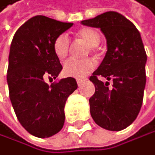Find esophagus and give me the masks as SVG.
<instances>
[{"label":"esophagus","mask_w":155,"mask_h":155,"mask_svg":"<svg viewBox=\"0 0 155 155\" xmlns=\"http://www.w3.org/2000/svg\"><path fill=\"white\" fill-rule=\"evenodd\" d=\"M76 81H77V84H78V85L80 86L82 83H83L84 81H86V78H78Z\"/></svg>","instance_id":"obj_1"}]
</instances>
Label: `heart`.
<instances>
[{"label":"heart","mask_w":155,"mask_h":155,"mask_svg":"<svg viewBox=\"0 0 155 155\" xmlns=\"http://www.w3.org/2000/svg\"><path fill=\"white\" fill-rule=\"evenodd\" d=\"M77 36L81 39L86 41L90 46H91V50L94 49L100 42V35L98 31L94 29L91 28H84L77 31ZM70 41L68 36L64 34H61L56 37L53 43L54 53L59 60H64L69 51ZM95 67V62L91 59H85V60H75L70 59L64 65V73L68 77H73V78H84V77L89 74L91 71H93Z\"/></svg>","instance_id":"b5f03b06"}]
</instances>
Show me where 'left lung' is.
<instances>
[{"instance_id": "left-lung-1", "label": "left lung", "mask_w": 155, "mask_h": 155, "mask_svg": "<svg viewBox=\"0 0 155 155\" xmlns=\"http://www.w3.org/2000/svg\"><path fill=\"white\" fill-rule=\"evenodd\" d=\"M81 23L99 28L107 40L105 58L90 77L95 87L89 100L91 118L102 128L123 130L136 120L143 103L147 54L141 35L132 22L115 11ZM98 76L113 81L112 88Z\"/></svg>"}]
</instances>
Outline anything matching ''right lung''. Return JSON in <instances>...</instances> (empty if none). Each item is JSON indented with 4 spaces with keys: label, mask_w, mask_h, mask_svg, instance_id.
I'll return each mask as SVG.
<instances>
[{
    "label": "right lung",
    "mask_w": 155,
    "mask_h": 155,
    "mask_svg": "<svg viewBox=\"0 0 155 155\" xmlns=\"http://www.w3.org/2000/svg\"><path fill=\"white\" fill-rule=\"evenodd\" d=\"M72 25L37 15L17 30L10 45L9 98L21 125L38 138L51 137L62 128L66 99L78 87L72 77L50 86L44 81L46 77L56 79L62 69L53 43Z\"/></svg>",
    "instance_id": "right-lung-1"
}]
</instances>
